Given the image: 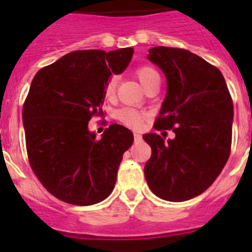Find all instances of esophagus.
<instances>
[{"label": "esophagus", "mask_w": 252, "mask_h": 252, "mask_svg": "<svg viewBox=\"0 0 252 252\" xmlns=\"http://www.w3.org/2000/svg\"><path fill=\"white\" fill-rule=\"evenodd\" d=\"M141 139H142V136L140 135V134L134 133V140H135V142H140Z\"/></svg>", "instance_id": "obj_1"}]
</instances>
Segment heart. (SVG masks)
I'll return each mask as SVG.
<instances>
[{"mask_svg": "<svg viewBox=\"0 0 252 252\" xmlns=\"http://www.w3.org/2000/svg\"><path fill=\"white\" fill-rule=\"evenodd\" d=\"M136 77H138L139 81L141 83L142 86L146 85L151 79L158 77V74L156 73V70L151 67H147V65H144V67H140L136 69ZM116 85L117 80L116 78H112L108 80V83L106 84L105 88V95L107 98H112L116 94ZM117 118L124 124V126H129V128L133 129H139L141 128L142 123L146 119V114L142 113V112L134 110V108H122L117 112Z\"/></svg>", "mask_w": 252, "mask_h": 252, "instance_id": "obj_1", "label": "heart"}]
</instances>
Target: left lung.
Wrapping results in <instances>:
<instances>
[{
  "instance_id": "obj_1",
  "label": "left lung",
  "mask_w": 252,
  "mask_h": 252,
  "mask_svg": "<svg viewBox=\"0 0 252 252\" xmlns=\"http://www.w3.org/2000/svg\"><path fill=\"white\" fill-rule=\"evenodd\" d=\"M147 60L163 72L167 93L155 128L174 139L142 135L152 155L144 173L151 191L182 202L202 194L227 163L232 145L233 101L220 69L183 48L149 50Z\"/></svg>"
}]
</instances>
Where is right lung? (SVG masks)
I'll use <instances>...</instances> for the list:
<instances>
[{
	"label": "right lung",
	"mask_w": 252,
	"mask_h": 252,
	"mask_svg": "<svg viewBox=\"0 0 252 252\" xmlns=\"http://www.w3.org/2000/svg\"><path fill=\"white\" fill-rule=\"evenodd\" d=\"M134 48L74 51L36 73L23 107L30 166L41 184L68 204L90 206L113 190L134 135L111 124L101 139L89 130L102 116L105 88L130 63Z\"/></svg>",
	"instance_id": "obj_1"
}]
</instances>
